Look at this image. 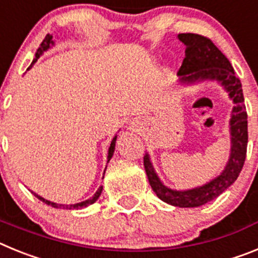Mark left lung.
<instances>
[{"label":"left lung","mask_w":258,"mask_h":258,"mask_svg":"<svg viewBox=\"0 0 258 258\" xmlns=\"http://www.w3.org/2000/svg\"><path fill=\"white\" fill-rule=\"evenodd\" d=\"M179 40L186 45L184 59L178 71L182 83H194L197 80H216L220 81L235 103L230 120L231 131V154L226 168L217 178L208 182L202 187L187 191H174L165 187L155 173L149 155L143 157L146 174L152 190L163 202L181 208L200 207L231 186L240 174L247 156L248 120L244 97L240 80L235 76L234 68L229 59L212 42L211 38L197 33H181Z\"/></svg>","instance_id":"left-lung-1"}]
</instances>
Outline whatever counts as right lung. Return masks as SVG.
Here are the masks:
<instances>
[{
	"mask_svg": "<svg viewBox=\"0 0 258 258\" xmlns=\"http://www.w3.org/2000/svg\"><path fill=\"white\" fill-rule=\"evenodd\" d=\"M51 38H52V36L46 35V37L44 38V41H42V42H41L40 47H38V49H37V52H36L35 59H33V61H32V64L29 66V68H31L32 66L35 64L36 61H37V59L40 58V55H41V54H42V52L45 51V50L49 49V47H50V44H52V40H51ZM115 143H116V137H115V138H113V140H112V142H111V145H109V149H108V161H109V159H111V157H112L113 151H115ZM102 188H103V187H102V186H101V187H99V188H98L97 192L94 194V197H92V198H90V199L85 200V202L77 203V204H70V206H63V204H56V203L49 202V200H46V199H44V198L38 197V195H36V194H35V197H37V199H40L41 202L45 203V204H47V206L54 207V208H63V209H79V208H83V207H88V206H90V204H93V203L97 202V199H98V198H99V195H101V194H102Z\"/></svg>",
	"mask_w": 258,
	"mask_h": 258,
	"instance_id": "right-lung-1",
	"label": "right lung"
}]
</instances>
